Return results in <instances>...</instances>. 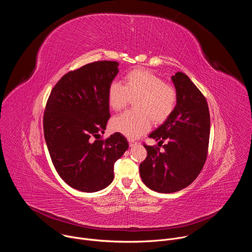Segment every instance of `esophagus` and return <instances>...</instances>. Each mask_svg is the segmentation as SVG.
<instances>
[{"label":"esophagus","instance_id":"1","mask_svg":"<svg viewBox=\"0 0 252 252\" xmlns=\"http://www.w3.org/2000/svg\"><path fill=\"white\" fill-rule=\"evenodd\" d=\"M128 143H129V147H132V146H135L136 145V141L134 139H131V138H128Z\"/></svg>","mask_w":252,"mask_h":252}]
</instances>
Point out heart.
Returning a JSON list of instances; mask_svg holds the SVG:
<instances>
[{"label":"heart","mask_w":252,"mask_h":252,"mask_svg":"<svg viewBox=\"0 0 252 252\" xmlns=\"http://www.w3.org/2000/svg\"><path fill=\"white\" fill-rule=\"evenodd\" d=\"M132 102V112H126L112 120L113 130L135 138L147 132L155 124L165 122L177 102V91L171 84L150 70L136 68L124 78V86L113 82L107 92V100L115 112L124 110Z\"/></svg>","instance_id":"heart-1"}]
</instances>
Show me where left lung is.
<instances>
[{
  "label": "left lung",
  "instance_id": "1",
  "mask_svg": "<svg viewBox=\"0 0 252 252\" xmlns=\"http://www.w3.org/2000/svg\"><path fill=\"white\" fill-rule=\"evenodd\" d=\"M177 102L171 116L149 137L165 141L163 152L148 146V156L139 164L143 184L151 189L171 193L189 187L201 171L208 151L210 116L206 98L182 71L171 78Z\"/></svg>",
  "mask_w": 252,
  "mask_h": 252
}]
</instances>
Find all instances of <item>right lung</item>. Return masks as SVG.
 <instances>
[{
  "label": "right lung",
  "mask_w": 252,
  "mask_h": 252,
  "mask_svg": "<svg viewBox=\"0 0 252 252\" xmlns=\"http://www.w3.org/2000/svg\"><path fill=\"white\" fill-rule=\"evenodd\" d=\"M118 65L98 61L70 70L47 100L44 135L53 164L65 184L81 191L94 192L111 185L115 162L128 149L120 132L97 138L111 118L107 92Z\"/></svg>",
  "instance_id": "1"
}]
</instances>
